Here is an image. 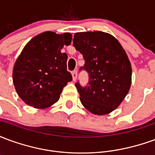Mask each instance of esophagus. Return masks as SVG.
<instances>
[{"label":"esophagus","mask_w":155,"mask_h":155,"mask_svg":"<svg viewBox=\"0 0 155 155\" xmlns=\"http://www.w3.org/2000/svg\"><path fill=\"white\" fill-rule=\"evenodd\" d=\"M72 77H73V81H76V79H77V71H72Z\"/></svg>","instance_id":"1"}]
</instances>
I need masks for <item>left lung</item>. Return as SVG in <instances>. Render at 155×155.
<instances>
[{"instance_id":"left-lung-1","label":"left lung","mask_w":155,"mask_h":155,"mask_svg":"<svg viewBox=\"0 0 155 155\" xmlns=\"http://www.w3.org/2000/svg\"><path fill=\"white\" fill-rule=\"evenodd\" d=\"M73 45L83 54L87 85L75 86L84 108L103 115L115 110L124 101L131 85L132 70L125 51L113 35L102 31L75 33Z\"/></svg>"}]
</instances>
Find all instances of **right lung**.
I'll use <instances>...</instances> for the list:
<instances>
[{"label": "right lung", "instance_id": "obj_1", "mask_svg": "<svg viewBox=\"0 0 155 155\" xmlns=\"http://www.w3.org/2000/svg\"><path fill=\"white\" fill-rule=\"evenodd\" d=\"M70 33L45 31L32 38L13 68V83L25 104L45 109L57 102L63 88L72 81L67 71V54L61 53L71 43Z\"/></svg>", "mask_w": 155, "mask_h": 155}]
</instances>
